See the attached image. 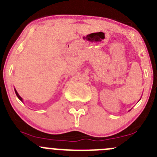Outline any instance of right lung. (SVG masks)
I'll list each match as a JSON object with an SVG mask.
<instances>
[{"label":"right lung","mask_w":157,"mask_h":157,"mask_svg":"<svg viewBox=\"0 0 157 157\" xmlns=\"http://www.w3.org/2000/svg\"><path fill=\"white\" fill-rule=\"evenodd\" d=\"M15 92H16V96H17V97H18V98H19V99L20 100V101H23V99H22V98H21V97H20V96L19 95V94H18L17 91H16V90H15Z\"/></svg>","instance_id":"right-lung-1"}]
</instances>
